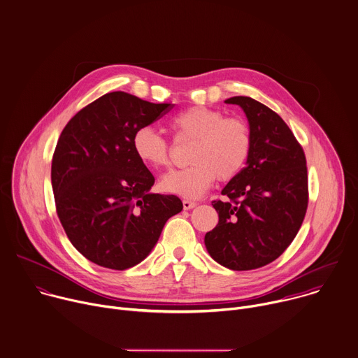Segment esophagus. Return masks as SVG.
<instances>
[{
  "instance_id": "obj_1",
  "label": "esophagus",
  "mask_w": 358,
  "mask_h": 358,
  "mask_svg": "<svg viewBox=\"0 0 358 358\" xmlns=\"http://www.w3.org/2000/svg\"><path fill=\"white\" fill-rule=\"evenodd\" d=\"M182 206H184V209L185 210H191V209H194L195 206H196V202H192V201H182Z\"/></svg>"
}]
</instances>
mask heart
Segmentation results:
<instances>
[{
    "mask_svg": "<svg viewBox=\"0 0 358 358\" xmlns=\"http://www.w3.org/2000/svg\"><path fill=\"white\" fill-rule=\"evenodd\" d=\"M171 128L180 138L195 139L189 152V167L164 174L160 187L187 199L201 198L215 182L236 177L251 152V132L247 122L224 117L219 110L194 106L171 118ZM136 157L146 166L162 169L170 163V148L153 128L142 127L132 138Z\"/></svg>",
    "mask_w": 358,
    "mask_h": 358,
    "instance_id": "1",
    "label": "heart"
}]
</instances>
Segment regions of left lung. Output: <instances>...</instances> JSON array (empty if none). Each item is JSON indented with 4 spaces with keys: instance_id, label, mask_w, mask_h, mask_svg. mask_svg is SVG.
<instances>
[{
    "instance_id": "1",
    "label": "left lung",
    "mask_w": 358,
    "mask_h": 358,
    "mask_svg": "<svg viewBox=\"0 0 358 358\" xmlns=\"http://www.w3.org/2000/svg\"><path fill=\"white\" fill-rule=\"evenodd\" d=\"M245 113L251 152L245 167L213 201L217 226L206 233L209 255L233 271H251L279 258L297 236L308 206L306 155L279 114L234 96L226 100Z\"/></svg>"
}]
</instances>
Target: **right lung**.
<instances>
[{
	"label": "right lung",
	"instance_id": "right-lung-1",
	"mask_svg": "<svg viewBox=\"0 0 358 358\" xmlns=\"http://www.w3.org/2000/svg\"><path fill=\"white\" fill-rule=\"evenodd\" d=\"M170 108L111 92L75 114L59 135L51 163L57 215L72 245L99 266L138 265L182 210L178 196L149 192L155 177L132 148L134 134Z\"/></svg>",
	"mask_w": 358,
	"mask_h": 358
}]
</instances>
